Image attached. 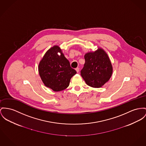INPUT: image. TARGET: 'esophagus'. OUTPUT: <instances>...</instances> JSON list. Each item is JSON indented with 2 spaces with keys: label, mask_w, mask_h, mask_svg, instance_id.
I'll use <instances>...</instances> for the list:
<instances>
[{
  "label": "esophagus",
  "mask_w": 146,
  "mask_h": 146,
  "mask_svg": "<svg viewBox=\"0 0 146 146\" xmlns=\"http://www.w3.org/2000/svg\"><path fill=\"white\" fill-rule=\"evenodd\" d=\"M75 70H76V72H79V70H80V68H75Z\"/></svg>",
  "instance_id": "esophagus-1"
}]
</instances>
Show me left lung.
Segmentation results:
<instances>
[{"label": "left lung", "mask_w": 146, "mask_h": 146, "mask_svg": "<svg viewBox=\"0 0 146 146\" xmlns=\"http://www.w3.org/2000/svg\"><path fill=\"white\" fill-rule=\"evenodd\" d=\"M85 63L81 75L86 84L92 88L102 87L110 80L112 66L107 54L102 49L85 55Z\"/></svg>", "instance_id": "obj_1"}]
</instances>
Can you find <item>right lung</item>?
<instances>
[{
  "instance_id": "obj_1",
  "label": "right lung",
  "mask_w": 146,
  "mask_h": 146,
  "mask_svg": "<svg viewBox=\"0 0 146 146\" xmlns=\"http://www.w3.org/2000/svg\"><path fill=\"white\" fill-rule=\"evenodd\" d=\"M39 72L44 85L54 91L68 88L71 78L76 74L58 46H53L45 53L40 62Z\"/></svg>"
}]
</instances>
